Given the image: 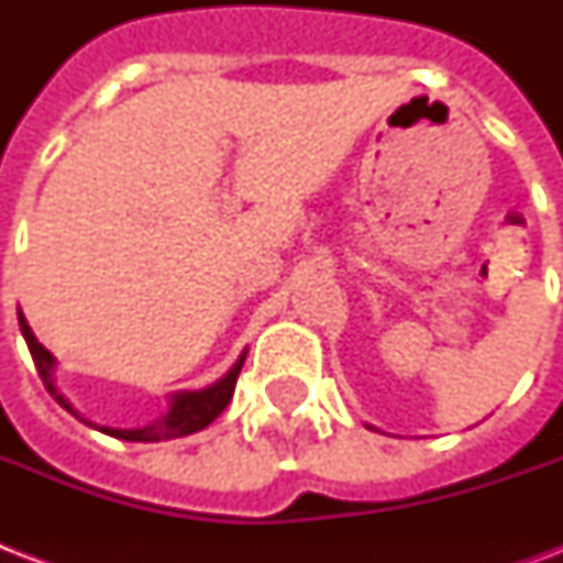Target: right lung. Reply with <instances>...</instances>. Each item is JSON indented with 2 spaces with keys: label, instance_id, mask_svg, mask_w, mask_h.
<instances>
[{
  "label": "right lung",
  "instance_id": "1",
  "mask_svg": "<svg viewBox=\"0 0 563 563\" xmlns=\"http://www.w3.org/2000/svg\"><path fill=\"white\" fill-rule=\"evenodd\" d=\"M20 330H22V339H25V344H29L31 360H34V365H37L40 379H43V385L48 388V394H52V397H55V400L60 402V406H64L69 415H75V418L81 420V423H87V427L99 429V432H104V435L122 438V441H143V444H154V441H172V438L192 435V432H198V429L210 427L212 420L219 418L221 411L228 409L230 397H233V388H236V376H239V371H242V365H245V356H247V351H242V356L233 362V368L221 376V379H216L212 385H207V388H198V391L169 394V409L163 411L157 420H152V423H145V427H140V429H113V427H99V423L87 420L81 411L75 409L73 402L66 400L64 394H60V388H57V383H55L57 360L46 351V347H43V344L37 342V335L31 333L29 321H25V316H22V312H20Z\"/></svg>",
  "mask_w": 563,
  "mask_h": 563
}]
</instances>
